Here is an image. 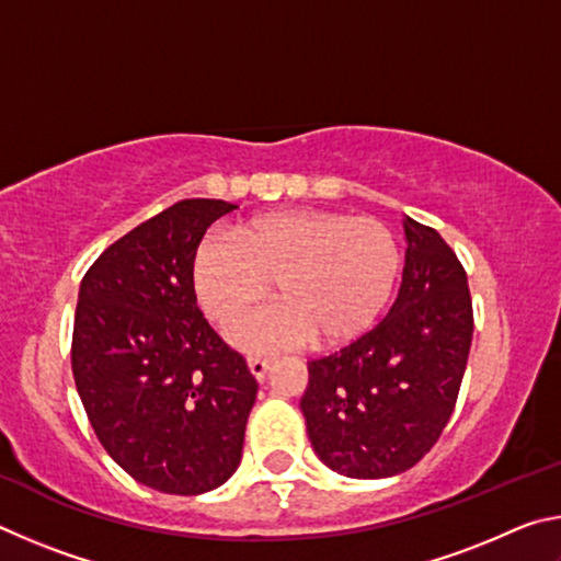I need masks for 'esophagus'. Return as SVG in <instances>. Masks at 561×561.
Listing matches in <instances>:
<instances>
[{"label":"esophagus","mask_w":561,"mask_h":561,"mask_svg":"<svg viewBox=\"0 0 561 561\" xmlns=\"http://www.w3.org/2000/svg\"><path fill=\"white\" fill-rule=\"evenodd\" d=\"M247 366H250V371H252V376L257 378V381H264V376H267V371H270V360L267 358H257V356H252V358H247Z\"/></svg>","instance_id":"1"}]
</instances>
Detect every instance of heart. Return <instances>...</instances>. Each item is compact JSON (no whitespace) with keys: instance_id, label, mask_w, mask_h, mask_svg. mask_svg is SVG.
Segmentation results:
<instances>
[{"instance_id":"obj_1","label":"heart","mask_w":561,"mask_h":561,"mask_svg":"<svg viewBox=\"0 0 561 561\" xmlns=\"http://www.w3.org/2000/svg\"><path fill=\"white\" fill-rule=\"evenodd\" d=\"M401 247L376 217L329 210L270 213L232 237L197 247L193 287L207 317L227 324L277 284L282 301L230 329L234 344L260 354L309 344L334 346L371 329L401 277Z\"/></svg>"}]
</instances>
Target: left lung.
<instances>
[{"instance_id":"left-lung-1","label":"left lung","mask_w":561,"mask_h":561,"mask_svg":"<svg viewBox=\"0 0 561 561\" xmlns=\"http://www.w3.org/2000/svg\"><path fill=\"white\" fill-rule=\"evenodd\" d=\"M403 282L388 317L336 354L309 360L301 396L321 462L346 478H391L448 425L472 341L468 274L450 244L405 217Z\"/></svg>"}]
</instances>
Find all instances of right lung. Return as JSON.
Instances as JSON below:
<instances>
[{"instance_id": "right-lung-1", "label": "right lung", "mask_w": 561, "mask_h": 561, "mask_svg": "<svg viewBox=\"0 0 561 561\" xmlns=\"http://www.w3.org/2000/svg\"><path fill=\"white\" fill-rule=\"evenodd\" d=\"M225 201H180L83 274L71 368L93 433L133 480L201 495L242 460L257 381L197 309L193 260Z\"/></svg>"}]
</instances>
